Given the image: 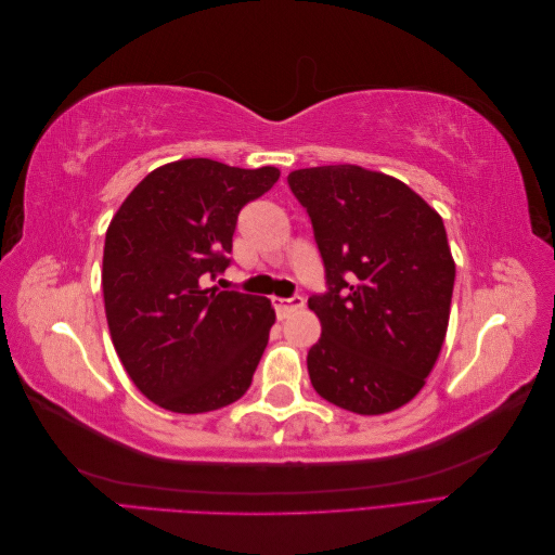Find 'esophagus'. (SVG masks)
Masks as SVG:
<instances>
[{"mask_svg": "<svg viewBox=\"0 0 555 555\" xmlns=\"http://www.w3.org/2000/svg\"><path fill=\"white\" fill-rule=\"evenodd\" d=\"M306 306V298L304 296H292V298H273V308L278 312L280 319L287 317L292 310L296 308H304Z\"/></svg>", "mask_w": 555, "mask_h": 555, "instance_id": "1", "label": "esophagus"}]
</instances>
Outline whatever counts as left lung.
Segmentation results:
<instances>
[{
  "label": "left lung",
  "instance_id": "1",
  "mask_svg": "<svg viewBox=\"0 0 555 555\" xmlns=\"http://www.w3.org/2000/svg\"><path fill=\"white\" fill-rule=\"evenodd\" d=\"M326 268L308 306L322 338L308 373L324 400L386 414L424 389L449 326L453 263L442 217L405 182L354 164L292 171Z\"/></svg>",
  "mask_w": 555,
  "mask_h": 555
}]
</instances>
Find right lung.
Returning <instances> with one entry per match:
<instances>
[{"mask_svg":"<svg viewBox=\"0 0 555 555\" xmlns=\"http://www.w3.org/2000/svg\"><path fill=\"white\" fill-rule=\"evenodd\" d=\"M275 166L180 159L147 173L106 231L102 289L113 347L137 389L178 414L236 402L275 324L271 300L206 287L231 263L238 212Z\"/></svg>","mask_w":555,"mask_h":555,"instance_id":"right-lung-1","label":"right lung"}]
</instances>
